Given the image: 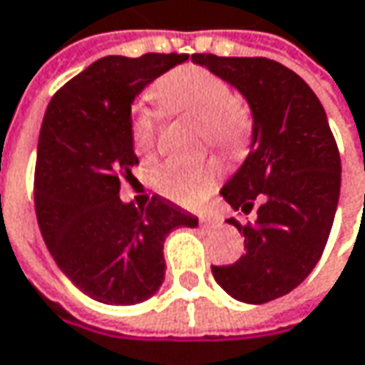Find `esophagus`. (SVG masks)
<instances>
[{
    "label": "esophagus",
    "instance_id": "obj_1",
    "mask_svg": "<svg viewBox=\"0 0 365 365\" xmlns=\"http://www.w3.org/2000/svg\"><path fill=\"white\" fill-rule=\"evenodd\" d=\"M201 227H207V230H211V227H219V219L201 217Z\"/></svg>",
    "mask_w": 365,
    "mask_h": 365
}]
</instances>
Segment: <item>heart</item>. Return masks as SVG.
<instances>
[{
  "label": "heart",
  "instance_id": "obj_1",
  "mask_svg": "<svg viewBox=\"0 0 365 365\" xmlns=\"http://www.w3.org/2000/svg\"><path fill=\"white\" fill-rule=\"evenodd\" d=\"M156 99L170 113L199 121L211 146L223 152H240L250 135V120L237 106L232 87L201 66L176 68L156 87ZM158 121L154 111L138 109L132 120V142L146 156L156 142ZM219 170L213 162L170 158L154 173V187L180 205H197L217 185Z\"/></svg>",
  "mask_w": 365,
  "mask_h": 365
}]
</instances>
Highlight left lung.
<instances>
[{
	"instance_id": "obj_1",
	"label": "left lung",
	"mask_w": 365,
	"mask_h": 365,
	"mask_svg": "<svg viewBox=\"0 0 365 365\" xmlns=\"http://www.w3.org/2000/svg\"><path fill=\"white\" fill-rule=\"evenodd\" d=\"M190 61L235 87L252 111L250 154L219 192L244 213L258 201V219H227L244 233L245 254L211 272L235 301H274L299 287L325 250L339 203V150L319 97L284 64L215 54Z\"/></svg>"
}]
</instances>
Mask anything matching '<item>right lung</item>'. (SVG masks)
Returning <instances> with one entry per match:
<instances>
[{
	"label": "right lung",
	"mask_w": 365,
	"mask_h": 365,
	"mask_svg": "<svg viewBox=\"0 0 365 365\" xmlns=\"http://www.w3.org/2000/svg\"><path fill=\"white\" fill-rule=\"evenodd\" d=\"M189 54L106 56L50 99L36 154V217L56 266L103 304L148 301L164 282V240L199 219L164 197L135 209L120 199L132 176V106Z\"/></svg>",
	"instance_id": "add662e5"
}]
</instances>
